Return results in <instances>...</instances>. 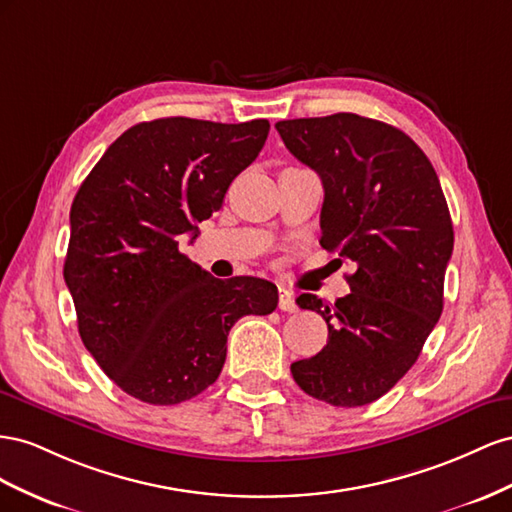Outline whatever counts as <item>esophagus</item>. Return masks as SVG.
Here are the masks:
<instances>
[{"mask_svg":"<svg viewBox=\"0 0 512 512\" xmlns=\"http://www.w3.org/2000/svg\"><path fill=\"white\" fill-rule=\"evenodd\" d=\"M279 309L281 311H296V300H294V294L287 287H279Z\"/></svg>","mask_w":512,"mask_h":512,"instance_id":"obj_1","label":"esophagus"}]
</instances>
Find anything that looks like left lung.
Segmentation results:
<instances>
[{
	"label": "left lung",
	"instance_id": "left-lung-1",
	"mask_svg": "<svg viewBox=\"0 0 512 512\" xmlns=\"http://www.w3.org/2000/svg\"><path fill=\"white\" fill-rule=\"evenodd\" d=\"M276 130L324 182L319 244L356 268L352 294L334 304L296 300L326 319L328 343L291 364V375L330 405L373 403L412 369L444 309L455 233L440 180L403 130L356 113L283 120Z\"/></svg>",
	"mask_w": 512,
	"mask_h": 512
}]
</instances>
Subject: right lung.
<instances>
[{"instance_id": "1", "label": "right lung", "mask_w": 512, "mask_h": 512, "mask_svg": "<svg viewBox=\"0 0 512 512\" xmlns=\"http://www.w3.org/2000/svg\"><path fill=\"white\" fill-rule=\"evenodd\" d=\"M268 120L141 122L115 139L70 208L64 281L81 341L115 384L150 405L197 397L221 375L231 326L268 315L279 291L221 281L182 251L221 210L268 139Z\"/></svg>"}]
</instances>
